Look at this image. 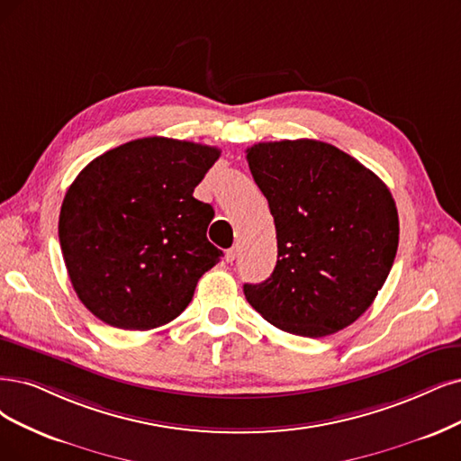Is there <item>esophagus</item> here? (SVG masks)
Listing matches in <instances>:
<instances>
[{"label":"esophagus","instance_id":"obj_1","mask_svg":"<svg viewBox=\"0 0 461 461\" xmlns=\"http://www.w3.org/2000/svg\"><path fill=\"white\" fill-rule=\"evenodd\" d=\"M237 254H240V249L237 247H231L230 250H226V262H235V258H237Z\"/></svg>","mask_w":461,"mask_h":461}]
</instances>
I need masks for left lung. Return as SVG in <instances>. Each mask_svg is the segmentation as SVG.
Listing matches in <instances>:
<instances>
[{
  "label": "left lung",
  "mask_w": 461,
  "mask_h": 461,
  "mask_svg": "<svg viewBox=\"0 0 461 461\" xmlns=\"http://www.w3.org/2000/svg\"><path fill=\"white\" fill-rule=\"evenodd\" d=\"M247 161L277 231L276 269L243 286L249 303L274 327L305 338L349 327L370 308L397 254L389 187L321 140L260 142Z\"/></svg>",
  "instance_id": "1"
}]
</instances>
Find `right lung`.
<instances>
[{
	"mask_svg": "<svg viewBox=\"0 0 461 461\" xmlns=\"http://www.w3.org/2000/svg\"><path fill=\"white\" fill-rule=\"evenodd\" d=\"M220 149L148 136L85 167L68 187L59 218L64 264L95 317L125 330L176 319L221 250L207 240L211 204L195 185Z\"/></svg>",
	"mask_w": 461,
	"mask_h": 461,
	"instance_id": "right-lung-1",
	"label": "right lung"
}]
</instances>
